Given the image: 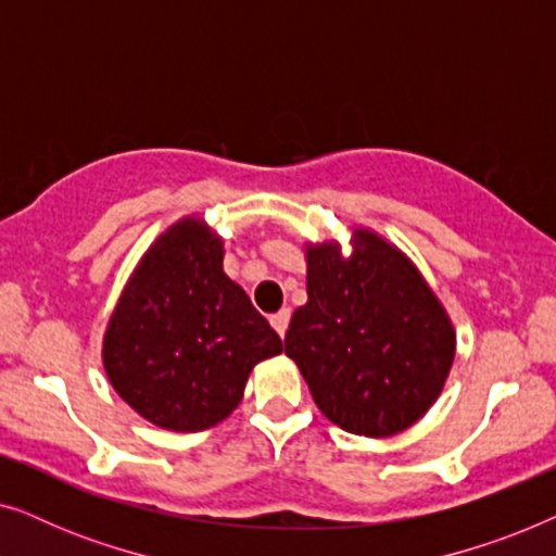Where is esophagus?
Returning <instances> with one entry per match:
<instances>
[{"label": "esophagus", "mask_w": 556, "mask_h": 556, "mask_svg": "<svg viewBox=\"0 0 556 556\" xmlns=\"http://www.w3.org/2000/svg\"><path fill=\"white\" fill-rule=\"evenodd\" d=\"M288 321H291V308H280L278 314L270 316V326L278 331V337H286Z\"/></svg>", "instance_id": "esophagus-1"}]
</instances>
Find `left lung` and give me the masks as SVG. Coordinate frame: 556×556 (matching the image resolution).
Here are the masks:
<instances>
[{"instance_id": "8db88e82", "label": "left lung", "mask_w": 556, "mask_h": 556, "mask_svg": "<svg viewBox=\"0 0 556 556\" xmlns=\"http://www.w3.org/2000/svg\"><path fill=\"white\" fill-rule=\"evenodd\" d=\"M308 301L293 311L286 354L316 407L341 430L390 438L443 392L455 359L451 316L415 263L356 227L352 255L337 240L306 245Z\"/></svg>"}]
</instances>
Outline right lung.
Returning <instances> with one entry per match:
<instances>
[{"label": "right lung", "instance_id": "right-lung-1", "mask_svg": "<svg viewBox=\"0 0 556 556\" xmlns=\"http://www.w3.org/2000/svg\"><path fill=\"white\" fill-rule=\"evenodd\" d=\"M223 257V238L202 217H181L143 253L103 333L109 382L156 428L223 422L255 364L283 352Z\"/></svg>", "mask_w": 556, "mask_h": 556}]
</instances>
